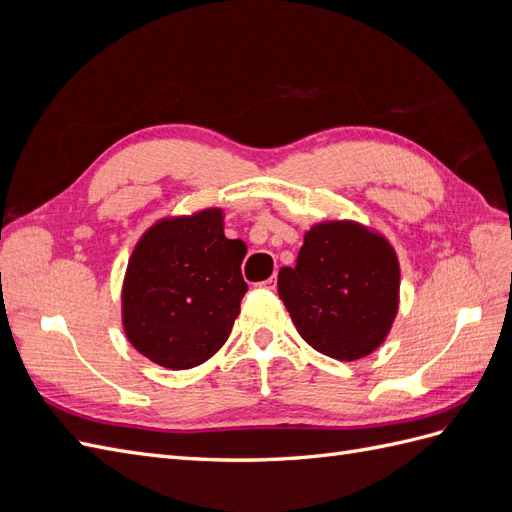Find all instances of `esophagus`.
<instances>
[{"instance_id": "34e87169", "label": "esophagus", "mask_w": 512, "mask_h": 512, "mask_svg": "<svg viewBox=\"0 0 512 512\" xmlns=\"http://www.w3.org/2000/svg\"><path fill=\"white\" fill-rule=\"evenodd\" d=\"M258 286H260V288H265V290H275V288H277V280H275V277H269V280L260 282Z\"/></svg>"}]
</instances>
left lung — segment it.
I'll use <instances>...</instances> for the list:
<instances>
[{
    "label": "left lung",
    "mask_w": 512,
    "mask_h": 512,
    "mask_svg": "<svg viewBox=\"0 0 512 512\" xmlns=\"http://www.w3.org/2000/svg\"><path fill=\"white\" fill-rule=\"evenodd\" d=\"M277 292L309 346L356 361L393 327L399 260L393 245L363 224L322 222L305 232L297 265L280 269Z\"/></svg>",
    "instance_id": "left-lung-1"
}]
</instances>
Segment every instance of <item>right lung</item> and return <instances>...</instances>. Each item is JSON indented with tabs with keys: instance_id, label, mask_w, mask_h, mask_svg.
Wrapping results in <instances>:
<instances>
[{
	"instance_id": "add662e5",
	"label": "right lung",
	"mask_w": 512,
	"mask_h": 512,
	"mask_svg": "<svg viewBox=\"0 0 512 512\" xmlns=\"http://www.w3.org/2000/svg\"><path fill=\"white\" fill-rule=\"evenodd\" d=\"M245 252L241 239H226L222 209L153 224L134 247L121 290L130 344L166 369L211 359L247 292Z\"/></svg>"
}]
</instances>
